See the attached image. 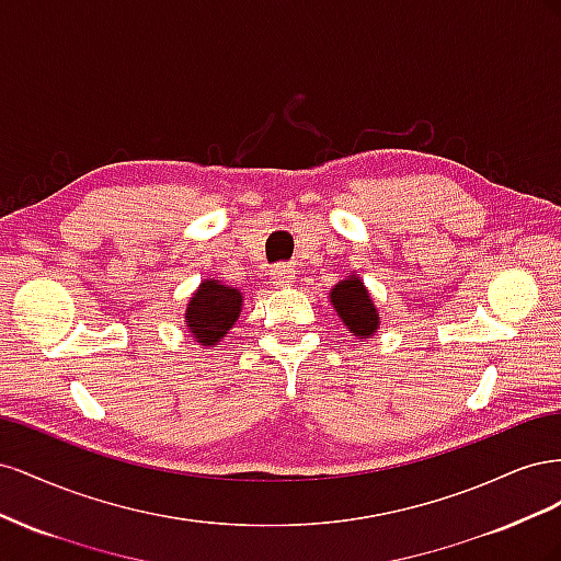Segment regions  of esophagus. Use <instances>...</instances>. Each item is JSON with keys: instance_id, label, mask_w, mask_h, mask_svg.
I'll return each instance as SVG.
<instances>
[{"instance_id": "esophagus-1", "label": "esophagus", "mask_w": 561, "mask_h": 561, "mask_svg": "<svg viewBox=\"0 0 561 561\" xmlns=\"http://www.w3.org/2000/svg\"><path fill=\"white\" fill-rule=\"evenodd\" d=\"M271 283L278 287H287L295 283V268L290 264H276L274 271H271Z\"/></svg>"}]
</instances>
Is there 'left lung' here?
Wrapping results in <instances>:
<instances>
[{
  "label": "left lung",
  "mask_w": 561,
  "mask_h": 561,
  "mask_svg": "<svg viewBox=\"0 0 561 561\" xmlns=\"http://www.w3.org/2000/svg\"><path fill=\"white\" fill-rule=\"evenodd\" d=\"M330 295L339 318L344 320V325L355 336L365 339L369 334H375V330L379 328V313L375 309V304H371L365 285L358 278L348 276L346 280L334 285V290Z\"/></svg>",
  "instance_id": "left-lung-1"
}]
</instances>
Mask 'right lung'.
<instances>
[{"label":"right lung","mask_w":561,"mask_h":561,"mask_svg":"<svg viewBox=\"0 0 561 561\" xmlns=\"http://www.w3.org/2000/svg\"><path fill=\"white\" fill-rule=\"evenodd\" d=\"M243 295L219 280L201 283V290L190 299L184 322L201 346L219 342L241 313Z\"/></svg>","instance_id":"1"}]
</instances>
